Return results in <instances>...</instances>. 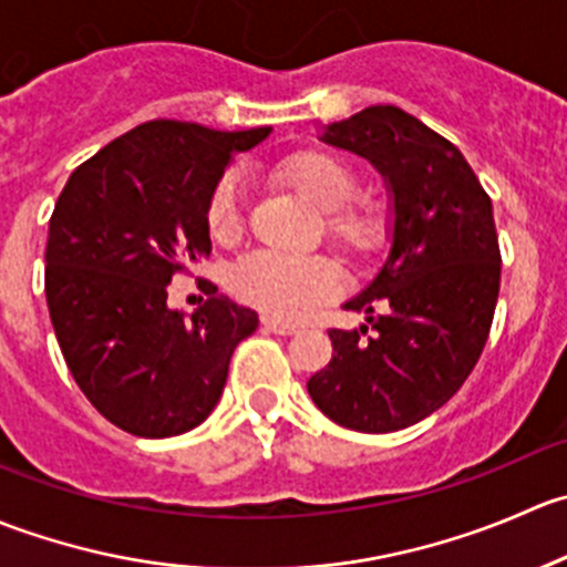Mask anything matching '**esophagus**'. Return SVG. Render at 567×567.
<instances>
[{"label": "esophagus", "mask_w": 567, "mask_h": 567, "mask_svg": "<svg viewBox=\"0 0 567 567\" xmlns=\"http://www.w3.org/2000/svg\"><path fill=\"white\" fill-rule=\"evenodd\" d=\"M262 329L274 331V334H282V337L296 334V331H299L293 323H285V320H277V318H271V316L262 318Z\"/></svg>", "instance_id": "esophagus-1"}]
</instances>
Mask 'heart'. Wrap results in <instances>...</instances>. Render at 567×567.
I'll use <instances>...</instances> for the list:
<instances>
[{"instance_id": "b5f03b06", "label": "heart", "mask_w": 567, "mask_h": 567, "mask_svg": "<svg viewBox=\"0 0 567 567\" xmlns=\"http://www.w3.org/2000/svg\"><path fill=\"white\" fill-rule=\"evenodd\" d=\"M282 175L307 203L329 210V227L351 247H368L379 233L370 210L348 208L357 177L342 158L323 151L296 153L282 164ZM244 210V177L238 169L221 175L208 199V227L216 238L236 236ZM233 290L277 318H305L342 288V271L326 255L251 251L230 274Z\"/></svg>"}]
</instances>
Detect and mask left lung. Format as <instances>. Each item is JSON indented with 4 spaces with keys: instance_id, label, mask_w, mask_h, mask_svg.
<instances>
[{
    "instance_id": "1",
    "label": "left lung",
    "mask_w": 567,
    "mask_h": 567,
    "mask_svg": "<svg viewBox=\"0 0 567 567\" xmlns=\"http://www.w3.org/2000/svg\"><path fill=\"white\" fill-rule=\"evenodd\" d=\"M318 140L373 164L392 219L384 262L342 305L364 323L329 331L331 362L307 390L337 425L400 431L442 409L483 353L502 271L494 208L458 147L398 106L362 109Z\"/></svg>"
}]
</instances>
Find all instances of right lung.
<instances>
[{
	"label": "right lung",
	"mask_w": 567,
	"mask_h": 567,
	"mask_svg": "<svg viewBox=\"0 0 567 567\" xmlns=\"http://www.w3.org/2000/svg\"><path fill=\"white\" fill-rule=\"evenodd\" d=\"M271 128L136 125L73 169L45 244V305L68 370L123 431L167 439L216 409L257 312L208 290L188 316L167 285L210 255L208 199Z\"/></svg>",
	"instance_id": "add662e5"
}]
</instances>
